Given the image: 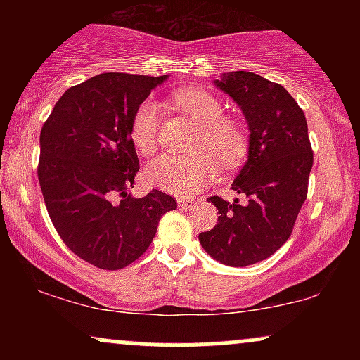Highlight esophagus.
<instances>
[{
	"mask_svg": "<svg viewBox=\"0 0 360 360\" xmlns=\"http://www.w3.org/2000/svg\"><path fill=\"white\" fill-rule=\"evenodd\" d=\"M177 206L183 210H191L194 206V200H189V198H179V200H177Z\"/></svg>",
	"mask_w": 360,
	"mask_h": 360,
	"instance_id": "obj_1",
	"label": "esophagus"
}]
</instances>
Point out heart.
<instances>
[{"mask_svg":"<svg viewBox=\"0 0 360 360\" xmlns=\"http://www.w3.org/2000/svg\"><path fill=\"white\" fill-rule=\"evenodd\" d=\"M174 103L198 128L191 142V154H164L146 169L147 181L162 191L189 198L200 193L217 177L218 166L232 169L242 162L247 152V135L237 122L223 118L221 103L203 89H181ZM159 106L146 101L135 111L130 137L140 154L150 155L157 147Z\"/></svg>","mask_w":360,"mask_h":360,"instance_id":"1","label":"heart"}]
</instances>
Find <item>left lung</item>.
<instances>
[{
    "instance_id": "obj_1",
    "label": "left lung",
    "mask_w": 360,
    "mask_h": 360,
    "mask_svg": "<svg viewBox=\"0 0 360 360\" xmlns=\"http://www.w3.org/2000/svg\"><path fill=\"white\" fill-rule=\"evenodd\" d=\"M214 86L240 106L249 155L232 183L243 201L210 198L220 217L210 232L200 233V243L218 262L245 267L271 257L291 235L307 200L311 143L303 110L278 82L235 71L221 74Z\"/></svg>"
}]
</instances>
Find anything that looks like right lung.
Returning <instances> with one entry per match:
<instances>
[{
  "mask_svg": "<svg viewBox=\"0 0 360 360\" xmlns=\"http://www.w3.org/2000/svg\"><path fill=\"white\" fill-rule=\"evenodd\" d=\"M167 77L98 74L65 91L40 131L39 181L49 217L65 245L100 269L137 260L162 214L177 208L159 189L143 198L128 193L140 169L130 137L135 111Z\"/></svg>",
  "mask_w": 360,
  "mask_h": 360,
  "instance_id": "add662e5",
  "label": "right lung"
}]
</instances>
